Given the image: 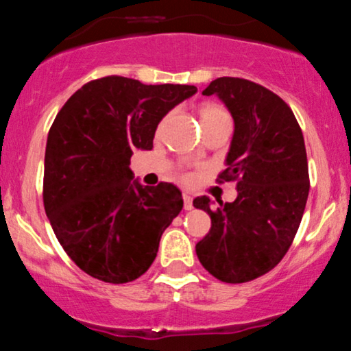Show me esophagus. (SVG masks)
<instances>
[{"instance_id":"1","label":"esophagus","mask_w":351,"mask_h":351,"mask_svg":"<svg viewBox=\"0 0 351 351\" xmlns=\"http://www.w3.org/2000/svg\"><path fill=\"white\" fill-rule=\"evenodd\" d=\"M183 202H184V210L190 211L193 210V198L188 193H183Z\"/></svg>"}]
</instances>
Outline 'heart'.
Masks as SVG:
<instances>
[{"mask_svg": "<svg viewBox=\"0 0 351 351\" xmlns=\"http://www.w3.org/2000/svg\"><path fill=\"white\" fill-rule=\"evenodd\" d=\"M226 111L223 110L221 106L218 105H205L202 106V110H199V118L203 119H208V118H213V117H218V114H225Z\"/></svg>", "mask_w": 351, "mask_h": 351, "instance_id": "1", "label": "heart"}]
</instances>
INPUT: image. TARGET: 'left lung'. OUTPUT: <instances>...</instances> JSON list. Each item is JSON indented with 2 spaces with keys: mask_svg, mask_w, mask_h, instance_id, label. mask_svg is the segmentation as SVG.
<instances>
[{
  "mask_svg": "<svg viewBox=\"0 0 351 351\" xmlns=\"http://www.w3.org/2000/svg\"><path fill=\"white\" fill-rule=\"evenodd\" d=\"M203 95L219 96L234 119L218 182H237L238 196L217 208L193 199L211 218L196 255L219 282L246 283L275 268L298 232L310 191L305 140L291 108L261 84L223 76Z\"/></svg>",
  "mask_w": 351,
  "mask_h": 351,
  "instance_id": "left-lung-1",
  "label": "left lung"
}]
</instances>
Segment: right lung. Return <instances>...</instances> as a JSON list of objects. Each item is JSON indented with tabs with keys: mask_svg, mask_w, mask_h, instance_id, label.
Segmentation results:
<instances>
[{
	"mask_svg": "<svg viewBox=\"0 0 351 351\" xmlns=\"http://www.w3.org/2000/svg\"><path fill=\"white\" fill-rule=\"evenodd\" d=\"M191 84H143L105 76L64 103L48 133L43 203L58 241L84 273L106 283L140 278L183 208L171 183L133 180L134 149H152L158 123Z\"/></svg>",
	"mask_w": 351,
	"mask_h": 351,
	"instance_id": "1",
	"label": "right lung"
}]
</instances>
